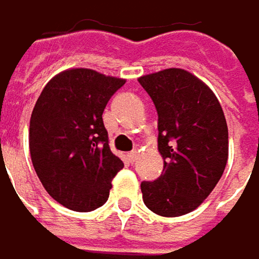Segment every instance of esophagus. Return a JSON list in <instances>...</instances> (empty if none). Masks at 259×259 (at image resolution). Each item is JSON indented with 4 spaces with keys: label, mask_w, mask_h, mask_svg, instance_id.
Returning <instances> with one entry per match:
<instances>
[{
    "label": "esophagus",
    "mask_w": 259,
    "mask_h": 259,
    "mask_svg": "<svg viewBox=\"0 0 259 259\" xmlns=\"http://www.w3.org/2000/svg\"><path fill=\"white\" fill-rule=\"evenodd\" d=\"M128 158H130V161H131V163L134 164V163L137 161V158H139V152H137V151H133V152H130Z\"/></svg>",
    "instance_id": "1"
}]
</instances>
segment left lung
I'll return each mask as SVG.
<instances>
[{
	"mask_svg": "<svg viewBox=\"0 0 259 259\" xmlns=\"http://www.w3.org/2000/svg\"><path fill=\"white\" fill-rule=\"evenodd\" d=\"M158 113V151L164 160L155 181H143L145 205L158 215L196 209L215 187L228 161V125L212 90L193 73L170 67L139 78Z\"/></svg>",
	"mask_w": 259,
	"mask_h": 259,
	"instance_id": "left-lung-1",
	"label": "left lung"
}]
</instances>
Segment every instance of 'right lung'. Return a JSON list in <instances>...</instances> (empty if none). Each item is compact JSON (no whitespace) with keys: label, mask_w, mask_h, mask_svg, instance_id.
<instances>
[{"label":"right lung","mask_w":259,"mask_h":259,"mask_svg":"<svg viewBox=\"0 0 259 259\" xmlns=\"http://www.w3.org/2000/svg\"><path fill=\"white\" fill-rule=\"evenodd\" d=\"M125 79L92 69H67L42 90L30 119V155L48 194L63 206L87 212L108 199L111 180L123 167L108 146L102 113Z\"/></svg>","instance_id":"right-lung-1"}]
</instances>
